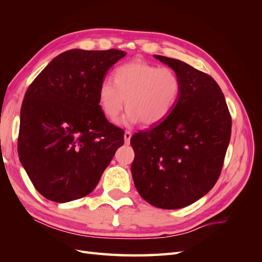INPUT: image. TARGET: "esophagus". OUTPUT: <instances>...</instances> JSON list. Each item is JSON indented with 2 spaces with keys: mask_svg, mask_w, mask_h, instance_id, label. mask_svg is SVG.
<instances>
[{
  "mask_svg": "<svg viewBox=\"0 0 262 262\" xmlns=\"http://www.w3.org/2000/svg\"><path fill=\"white\" fill-rule=\"evenodd\" d=\"M131 137H132V133L130 131H125L124 132V143L125 144H129L130 143Z\"/></svg>",
  "mask_w": 262,
  "mask_h": 262,
  "instance_id": "obj_1",
  "label": "esophagus"
}]
</instances>
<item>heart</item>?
Masks as SVG:
<instances>
[{
	"instance_id": "heart-1",
	"label": "heart",
	"mask_w": 262,
	"mask_h": 262,
	"mask_svg": "<svg viewBox=\"0 0 262 262\" xmlns=\"http://www.w3.org/2000/svg\"><path fill=\"white\" fill-rule=\"evenodd\" d=\"M179 92V77L171 69L134 61L117 68L114 81L105 78L101 82L98 99L109 120L114 121L120 115L125 99V123L141 121L144 125H155L171 113Z\"/></svg>"
}]
</instances>
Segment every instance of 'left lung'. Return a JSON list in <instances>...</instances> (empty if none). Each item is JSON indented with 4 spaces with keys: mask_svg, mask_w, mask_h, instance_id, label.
<instances>
[{
    "mask_svg": "<svg viewBox=\"0 0 262 262\" xmlns=\"http://www.w3.org/2000/svg\"><path fill=\"white\" fill-rule=\"evenodd\" d=\"M180 81L178 100L164 120L133 134L131 165L140 195L156 208H185L207 194L221 175L232 117L209 74L177 59L154 55Z\"/></svg>",
    "mask_w": 262,
    "mask_h": 262,
    "instance_id": "8db88e82",
    "label": "left lung"
}]
</instances>
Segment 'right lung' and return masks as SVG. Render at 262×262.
Here are the masks:
<instances>
[{
  "label": "right lung",
  "instance_id": "add662e5",
  "mask_svg": "<svg viewBox=\"0 0 262 262\" xmlns=\"http://www.w3.org/2000/svg\"><path fill=\"white\" fill-rule=\"evenodd\" d=\"M126 53L72 49L59 54L26 91L17 150L37 191L64 203L90 194L124 131L102 114L98 92L107 71Z\"/></svg>",
  "mask_w": 262,
  "mask_h": 262
}]
</instances>
